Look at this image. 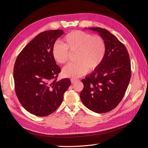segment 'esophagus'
Wrapping results in <instances>:
<instances>
[{
  "label": "esophagus",
  "mask_w": 148,
  "mask_h": 148,
  "mask_svg": "<svg viewBox=\"0 0 148 148\" xmlns=\"http://www.w3.org/2000/svg\"><path fill=\"white\" fill-rule=\"evenodd\" d=\"M70 81H71V83H75L76 82H77V81H78V79H75V78H71Z\"/></svg>",
  "instance_id": "34e87169"
}]
</instances>
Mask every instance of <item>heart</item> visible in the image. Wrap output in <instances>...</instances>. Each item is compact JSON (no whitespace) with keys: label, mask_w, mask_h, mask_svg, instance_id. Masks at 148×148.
<instances>
[{"label":"heart","mask_w":148,"mask_h":148,"mask_svg":"<svg viewBox=\"0 0 148 148\" xmlns=\"http://www.w3.org/2000/svg\"><path fill=\"white\" fill-rule=\"evenodd\" d=\"M63 44L53 45L52 54L53 59L59 64L68 61L70 52H76L77 62L65 66L62 75L67 78H77L84 75L89 70L93 71L100 66L105 57L106 46L100 36H92L82 31H75L66 34Z\"/></svg>","instance_id":"obj_1"}]
</instances>
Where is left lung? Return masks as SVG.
I'll return each instance as SVG.
<instances>
[{
	"label": "left lung",
	"instance_id": "obj_1",
	"mask_svg": "<svg viewBox=\"0 0 148 148\" xmlns=\"http://www.w3.org/2000/svg\"><path fill=\"white\" fill-rule=\"evenodd\" d=\"M98 33L105 41L106 51L100 66L82 80L80 98L88 109L96 113L114 109L123 99L131 78V65L126 47L109 31L85 28Z\"/></svg>",
	"mask_w": 148,
	"mask_h": 148
}]
</instances>
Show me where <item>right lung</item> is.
Listing matches in <instances>:
<instances>
[{
    "label": "right lung",
    "mask_w": 148,
    "mask_h": 148,
    "mask_svg": "<svg viewBox=\"0 0 148 148\" xmlns=\"http://www.w3.org/2000/svg\"><path fill=\"white\" fill-rule=\"evenodd\" d=\"M64 33L60 29L39 33L15 61L13 78L16 96L26 110L39 117L57 110L71 84L68 78L56 79L61 70L52 54L56 41Z\"/></svg>",
    "instance_id": "obj_1"
}]
</instances>
